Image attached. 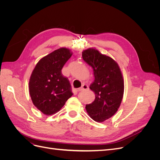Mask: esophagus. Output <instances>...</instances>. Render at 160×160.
<instances>
[{
	"label": "esophagus",
	"instance_id": "obj_1",
	"mask_svg": "<svg viewBox=\"0 0 160 160\" xmlns=\"http://www.w3.org/2000/svg\"><path fill=\"white\" fill-rule=\"evenodd\" d=\"M89 89V86L88 85H86L85 83H83V85H81V87L80 88L77 89V91H81L83 90H86V89Z\"/></svg>",
	"mask_w": 160,
	"mask_h": 160
}]
</instances>
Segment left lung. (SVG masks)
Returning <instances> with one entry per match:
<instances>
[{
  "label": "left lung",
  "mask_w": 160,
  "mask_h": 160,
  "mask_svg": "<svg viewBox=\"0 0 160 160\" xmlns=\"http://www.w3.org/2000/svg\"><path fill=\"white\" fill-rule=\"evenodd\" d=\"M83 60L93 69L95 80L90 85L95 99L86 105L90 117L97 122H103L117 112L122 103L124 81L122 72L112 58L101 54L93 48L82 52Z\"/></svg>",
  "instance_id": "8db88e82"
}]
</instances>
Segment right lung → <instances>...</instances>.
Returning a JSON list of instances; mask_svg holds the SVG:
<instances>
[{
  "instance_id": "right-lung-1",
  "label": "right lung",
  "mask_w": 160,
  "mask_h": 160,
  "mask_svg": "<svg viewBox=\"0 0 160 160\" xmlns=\"http://www.w3.org/2000/svg\"><path fill=\"white\" fill-rule=\"evenodd\" d=\"M72 55L67 48H60L37 62L29 80V93L34 105L42 113L59 111L72 95L69 79L61 69Z\"/></svg>"
}]
</instances>
